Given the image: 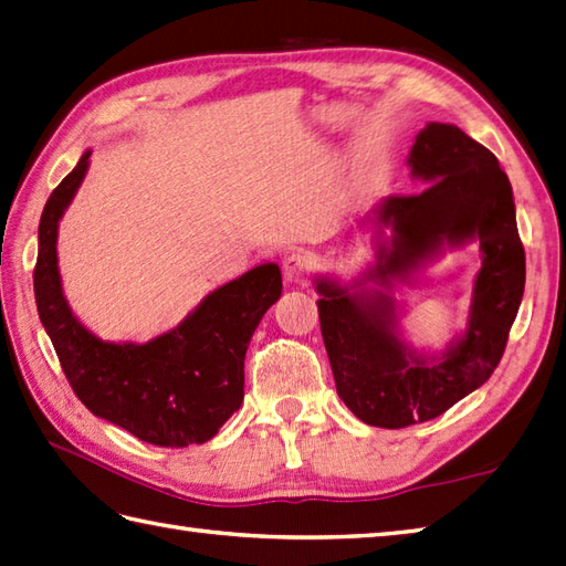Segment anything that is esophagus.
<instances>
[{
	"label": "esophagus",
	"mask_w": 566,
	"mask_h": 566,
	"mask_svg": "<svg viewBox=\"0 0 566 566\" xmlns=\"http://www.w3.org/2000/svg\"><path fill=\"white\" fill-rule=\"evenodd\" d=\"M308 270H312V260H308L302 252L286 254L282 262V274L290 284H304L308 276Z\"/></svg>",
	"instance_id": "34e87169"
}]
</instances>
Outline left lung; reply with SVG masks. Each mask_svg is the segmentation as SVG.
I'll return each mask as SVG.
<instances>
[{
    "label": "left lung",
    "mask_w": 566,
    "mask_h": 566,
    "mask_svg": "<svg viewBox=\"0 0 566 566\" xmlns=\"http://www.w3.org/2000/svg\"><path fill=\"white\" fill-rule=\"evenodd\" d=\"M407 166L427 188L382 198L360 220L375 230V264L350 282L314 280L340 400L360 422L385 429L429 422L489 380L525 292L513 188L495 154L457 125L429 122ZM471 241L480 242L482 270L468 328L447 352L419 354L399 336L391 290Z\"/></svg>",
    "instance_id": "left-lung-1"
}]
</instances>
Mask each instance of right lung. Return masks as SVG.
<instances>
[{"label": "right lung", "mask_w": 566, "mask_h": 566, "mask_svg": "<svg viewBox=\"0 0 566 566\" xmlns=\"http://www.w3.org/2000/svg\"><path fill=\"white\" fill-rule=\"evenodd\" d=\"M91 154H83L43 206L33 270L39 318L77 400L95 417L154 447L203 444L242 405L245 353L262 316L282 296V272L274 262L260 264L218 286L179 326L147 343L97 338L69 306L55 250L59 223Z\"/></svg>", "instance_id": "add662e5"}]
</instances>
